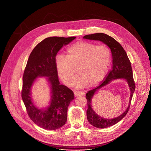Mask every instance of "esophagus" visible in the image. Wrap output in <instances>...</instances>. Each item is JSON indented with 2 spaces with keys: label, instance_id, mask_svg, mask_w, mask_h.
Returning <instances> with one entry per match:
<instances>
[{
  "label": "esophagus",
  "instance_id": "1",
  "mask_svg": "<svg viewBox=\"0 0 151 151\" xmlns=\"http://www.w3.org/2000/svg\"><path fill=\"white\" fill-rule=\"evenodd\" d=\"M85 93L83 91H74V94L75 96H84Z\"/></svg>",
  "mask_w": 151,
  "mask_h": 151
}]
</instances>
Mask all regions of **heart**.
I'll return each instance as SVG.
<instances>
[{
  "label": "heart",
  "mask_w": 151,
  "mask_h": 151,
  "mask_svg": "<svg viewBox=\"0 0 151 151\" xmlns=\"http://www.w3.org/2000/svg\"><path fill=\"white\" fill-rule=\"evenodd\" d=\"M111 60V52L105 44L97 45L89 42H78L67 50L66 57L60 55L56 60V68L62 80L81 88L88 84H96L104 77Z\"/></svg>",
  "instance_id": "1"
}]
</instances>
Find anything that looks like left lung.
<instances>
[{
	"mask_svg": "<svg viewBox=\"0 0 151 151\" xmlns=\"http://www.w3.org/2000/svg\"><path fill=\"white\" fill-rule=\"evenodd\" d=\"M83 38L99 40L106 44L111 49L112 55V67L103 80L101 84L96 88L88 91L86 94V99H87L88 109L86 111L87 119L89 122L93 127L97 128L103 129L111 127L121 120H122L128 112L131 104L133 93L135 89V84L134 81L133 70L130 61L129 60L125 50L121 45L120 44L117 42L115 39L103 33H96L90 35H86ZM117 78H124L128 83L131 93L129 106L126 111L120 116L115 119H107L102 118L95 114L91 107V98L94 93L100 88L106 84H108L112 80Z\"/></svg>",
	"mask_w": 151,
	"mask_h": 151,
	"instance_id": "1",
	"label": "left lung"
}]
</instances>
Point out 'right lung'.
I'll list each match as a JSON object with an SVG mask.
<instances>
[{"label": "right lung", "mask_w": 151, "mask_h": 151, "mask_svg": "<svg viewBox=\"0 0 151 151\" xmlns=\"http://www.w3.org/2000/svg\"><path fill=\"white\" fill-rule=\"evenodd\" d=\"M75 38L53 36L44 39L31 52L24 68L21 96L27 113L35 124L46 130H55L66 124L68 106L74 99L73 91L60 83L55 57L63 45ZM39 76L48 77L51 85L52 101L45 110L36 108L30 96V87Z\"/></svg>", "instance_id": "add662e5"}]
</instances>
